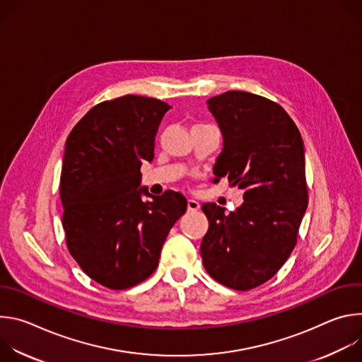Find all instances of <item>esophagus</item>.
Wrapping results in <instances>:
<instances>
[{"mask_svg": "<svg viewBox=\"0 0 362 362\" xmlns=\"http://www.w3.org/2000/svg\"><path fill=\"white\" fill-rule=\"evenodd\" d=\"M199 209H200V203L197 200H193V199L187 200V211L189 212H196Z\"/></svg>", "mask_w": 362, "mask_h": 362, "instance_id": "1", "label": "esophagus"}]
</instances>
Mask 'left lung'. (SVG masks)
Returning <instances> with one entry per match:
<instances>
[{"instance_id": "8db88e82", "label": "left lung", "mask_w": 362, "mask_h": 362, "mask_svg": "<svg viewBox=\"0 0 362 362\" xmlns=\"http://www.w3.org/2000/svg\"><path fill=\"white\" fill-rule=\"evenodd\" d=\"M206 103L223 137L215 180L226 176L243 190V203L229 215L203 203L209 229L200 255L214 279L249 291L271 279L296 243L308 206L303 141L288 113L265 97L230 90Z\"/></svg>"}]
</instances>
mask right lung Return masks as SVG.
<instances>
[{
    "mask_svg": "<svg viewBox=\"0 0 362 362\" xmlns=\"http://www.w3.org/2000/svg\"><path fill=\"white\" fill-rule=\"evenodd\" d=\"M169 109L158 98L127 94L94 106L67 137L60 179L67 246L106 288L127 289L148 278L187 209L177 192L153 196L140 187V168L154 158V137Z\"/></svg>",
    "mask_w": 362,
    "mask_h": 362,
    "instance_id": "obj_1",
    "label": "right lung"
}]
</instances>
